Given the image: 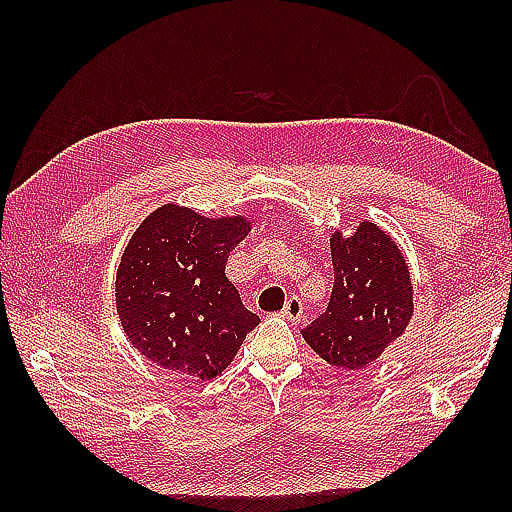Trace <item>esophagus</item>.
<instances>
[{
  "label": "esophagus",
  "instance_id": "obj_1",
  "mask_svg": "<svg viewBox=\"0 0 512 512\" xmlns=\"http://www.w3.org/2000/svg\"><path fill=\"white\" fill-rule=\"evenodd\" d=\"M281 317L288 319L290 323H299L303 319V303L299 297H290L286 301L284 310H281Z\"/></svg>",
  "mask_w": 512,
  "mask_h": 512
}]
</instances>
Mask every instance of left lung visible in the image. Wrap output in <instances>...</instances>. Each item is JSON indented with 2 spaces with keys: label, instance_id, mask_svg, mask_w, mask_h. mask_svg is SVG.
Here are the masks:
<instances>
[{
  "label": "left lung",
  "instance_id": "left-lung-1",
  "mask_svg": "<svg viewBox=\"0 0 512 512\" xmlns=\"http://www.w3.org/2000/svg\"><path fill=\"white\" fill-rule=\"evenodd\" d=\"M334 286L330 303L303 339L323 361L363 369L405 332L413 312L409 270L400 248L372 222L354 235L330 237Z\"/></svg>",
  "mask_w": 512,
  "mask_h": 512
}]
</instances>
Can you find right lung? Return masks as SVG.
I'll use <instances>...</instances> for the list:
<instances>
[{"label":"right lung","instance_id":"1","mask_svg":"<svg viewBox=\"0 0 512 512\" xmlns=\"http://www.w3.org/2000/svg\"><path fill=\"white\" fill-rule=\"evenodd\" d=\"M244 217L209 220L176 204L136 228L116 273V310L140 354L184 378L211 380L259 323L224 275Z\"/></svg>","mask_w":512,"mask_h":512}]
</instances>
